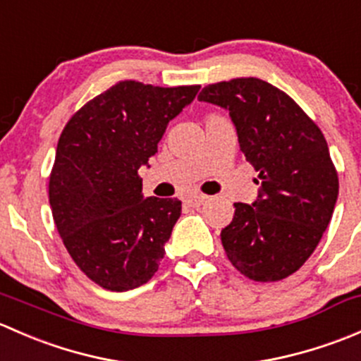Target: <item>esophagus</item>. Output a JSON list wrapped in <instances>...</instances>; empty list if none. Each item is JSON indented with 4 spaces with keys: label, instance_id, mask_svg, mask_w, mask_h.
<instances>
[{
    "label": "esophagus",
    "instance_id": "obj_1",
    "mask_svg": "<svg viewBox=\"0 0 361 361\" xmlns=\"http://www.w3.org/2000/svg\"><path fill=\"white\" fill-rule=\"evenodd\" d=\"M206 201H207V195H202V194H192L187 197V204L192 207H199Z\"/></svg>",
    "mask_w": 361,
    "mask_h": 361
}]
</instances>
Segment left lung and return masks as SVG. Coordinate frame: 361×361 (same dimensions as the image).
Listing matches in <instances>:
<instances>
[{"label":"left lung","mask_w":361,"mask_h":361,"mask_svg":"<svg viewBox=\"0 0 361 361\" xmlns=\"http://www.w3.org/2000/svg\"><path fill=\"white\" fill-rule=\"evenodd\" d=\"M199 101L231 113L260 194L235 202L221 231L231 264L253 281H279L304 265L332 220L338 178L319 127L286 92L260 78L211 83Z\"/></svg>","instance_id":"8db88e82"}]
</instances>
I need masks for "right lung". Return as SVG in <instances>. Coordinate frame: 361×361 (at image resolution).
<instances>
[{"label": "right lung", "mask_w": 361, "mask_h": 361, "mask_svg": "<svg viewBox=\"0 0 361 361\" xmlns=\"http://www.w3.org/2000/svg\"><path fill=\"white\" fill-rule=\"evenodd\" d=\"M199 89L122 80L61 133L49 180L52 216L73 262L101 288L127 292L157 272L181 201L143 199L137 169Z\"/></svg>", "instance_id": "obj_1"}]
</instances>
